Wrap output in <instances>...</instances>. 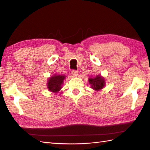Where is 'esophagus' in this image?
Masks as SVG:
<instances>
[{
	"label": "esophagus",
	"mask_w": 150,
	"mask_h": 150,
	"mask_svg": "<svg viewBox=\"0 0 150 150\" xmlns=\"http://www.w3.org/2000/svg\"><path fill=\"white\" fill-rule=\"evenodd\" d=\"M71 74L73 76H75V77H76V76H77V75H78V71H77V70L73 69L71 71Z\"/></svg>",
	"instance_id": "obj_1"
}]
</instances>
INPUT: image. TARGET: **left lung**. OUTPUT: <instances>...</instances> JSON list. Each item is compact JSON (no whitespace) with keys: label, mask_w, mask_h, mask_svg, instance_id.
<instances>
[{"label":"left lung","mask_w":150,"mask_h":150,"mask_svg":"<svg viewBox=\"0 0 150 150\" xmlns=\"http://www.w3.org/2000/svg\"><path fill=\"white\" fill-rule=\"evenodd\" d=\"M89 83L91 84V87L95 90H100L103 88L105 85L104 79L100 75H97L95 78L89 79Z\"/></svg>","instance_id":"obj_1"}]
</instances>
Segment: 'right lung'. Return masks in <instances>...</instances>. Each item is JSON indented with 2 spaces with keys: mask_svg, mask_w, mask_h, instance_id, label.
Wrapping results in <instances>:
<instances>
[{
  "mask_svg": "<svg viewBox=\"0 0 150 150\" xmlns=\"http://www.w3.org/2000/svg\"><path fill=\"white\" fill-rule=\"evenodd\" d=\"M64 79V75H53V77L49 79L48 82H47V88L49 89L50 91L57 93L62 88L61 85L62 84Z\"/></svg>",
  "mask_w": 150,
  "mask_h": 150,
  "instance_id": "obj_1",
  "label": "right lung"
}]
</instances>
